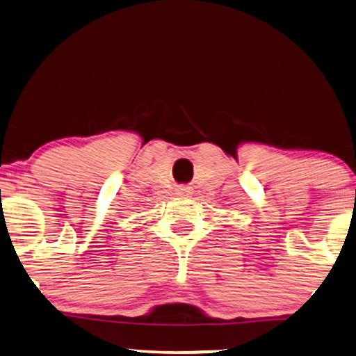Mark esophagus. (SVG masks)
Masks as SVG:
<instances>
[{
    "mask_svg": "<svg viewBox=\"0 0 356 356\" xmlns=\"http://www.w3.org/2000/svg\"><path fill=\"white\" fill-rule=\"evenodd\" d=\"M177 194H178V195H186V197H191L192 194H194V189H192L191 186H178V189H177Z\"/></svg>",
    "mask_w": 356,
    "mask_h": 356,
    "instance_id": "obj_1",
    "label": "esophagus"
}]
</instances>
